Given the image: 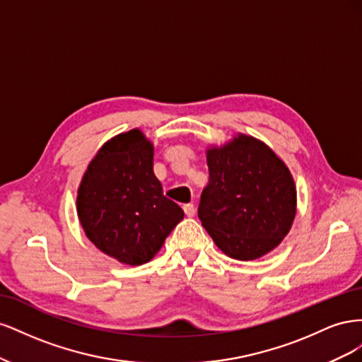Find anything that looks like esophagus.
Returning a JSON list of instances; mask_svg holds the SVG:
<instances>
[{
  "label": "esophagus",
  "mask_w": 362,
  "mask_h": 362,
  "mask_svg": "<svg viewBox=\"0 0 362 362\" xmlns=\"http://www.w3.org/2000/svg\"><path fill=\"white\" fill-rule=\"evenodd\" d=\"M182 208H184V213L187 214L189 217H193V216H194V213H196V206H194L193 204H185Z\"/></svg>",
  "instance_id": "1"
}]
</instances>
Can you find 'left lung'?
<instances>
[{"label": "left lung", "instance_id": "8db88e82", "mask_svg": "<svg viewBox=\"0 0 362 362\" xmlns=\"http://www.w3.org/2000/svg\"><path fill=\"white\" fill-rule=\"evenodd\" d=\"M210 181L198 216L226 255L255 259L290 231L296 214L294 181L286 164L264 144L238 136L206 151Z\"/></svg>", "mask_w": 362, "mask_h": 362}]
</instances>
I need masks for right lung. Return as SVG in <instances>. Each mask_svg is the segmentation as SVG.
I'll return each instance as SVG.
<instances>
[{
	"instance_id": "obj_1",
	"label": "right lung",
	"mask_w": 362,
	"mask_h": 362,
	"mask_svg": "<svg viewBox=\"0 0 362 362\" xmlns=\"http://www.w3.org/2000/svg\"><path fill=\"white\" fill-rule=\"evenodd\" d=\"M86 235L104 254L129 266L151 261L182 221L154 175V148L140 129L119 134L98 151L76 196Z\"/></svg>"
}]
</instances>
